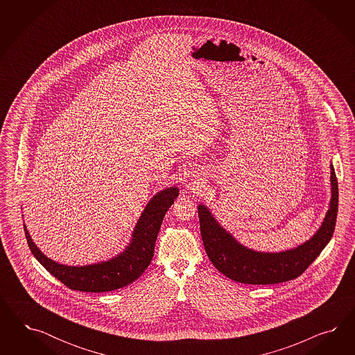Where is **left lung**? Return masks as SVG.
<instances>
[{
    "label": "left lung",
    "mask_w": 355,
    "mask_h": 355,
    "mask_svg": "<svg viewBox=\"0 0 355 355\" xmlns=\"http://www.w3.org/2000/svg\"><path fill=\"white\" fill-rule=\"evenodd\" d=\"M331 169V208L322 227L310 241L285 252L263 254L241 246L216 223L205 205H199L198 215L205 252L216 268L230 279L250 285H272L300 277L334 236L338 211V182L334 165Z\"/></svg>",
    "instance_id": "8db88e82"
}]
</instances>
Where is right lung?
I'll return each instance as SVG.
<instances>
[{
    "label": "right lung",
    "instance_id": "1",
    "mask_svg": "<svg viewBox=\"0 0 355 355\" xmlns=\"http://www.w3.org/2000/svg\"><path fill=\"white\" fill-rule=\"evenodd\" d=\"M177 196V187L166 189L153 196L140 216L129 248L117 258L105 263L87 267H66L46 258L35 246L24 226L26 239L33 257L69 289L88 293L116 291L139 279L150 266L162 218Z\"/></svg>",
    "mask_w": 355,
    "mask_h": 355
}]
</instances>
